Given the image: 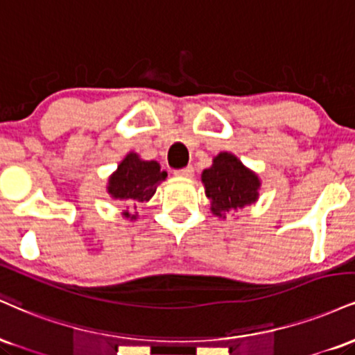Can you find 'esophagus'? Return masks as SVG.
I'll return each mask as SVG.
<instances>
[{
    "label": "esophagus",
    "mask_w": 355,
    "mask_h": 355,
    "mask_svg": "<svg viewBox=\"0 0 355 355\" xmlns=\"http://www.w3.org/2000/svg\"><path fill=\"white\" fill-rule=\"evenodd\" d=\"M175 175L177 177H182V178H189L193 175V166H185V168H180V170H175Z\"/></svg>",
    "instance_id": "obj_1"
}]
</instances>
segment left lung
<instances>
[{
  "label": "left lung",
  "mask_w": 355,
  "mask_h": 355,
  "mask_svg": "<svg viewBox=\"0 0 355 355\" xmlns=\"http://www.w3.org/2000/svg\"><path fill=\"white\" fill-rule=\"evenodd\" d=\"M202 182L211 202V211L222 217L225 211L250 205L259 197L260 182L257 175L242 165L232 153H220L214 165L203 170Z\"/></svg>",
  "instance_id": "left-lung-1"
}]
</instances>
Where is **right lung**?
<instances>
[{
  "label": "right lung",
  "instance_id": "1",
  "mask_svg": "<svg viewBox=\"0 0 355 355\" xmlns=\"http://www.w3.org/2000/svg\"><path fill=\"white\" fill-rule=\"evenodd\" d=\"M166 178L157 162H145L137 153H128L110 177L108 193L123 202H146L153 197L157 185ZM128 215V214H125ZM132 218H135L133 215Z\"/></svg>",
  "mask_w": 355,
  "mask_h": 355
}]
</instances>
